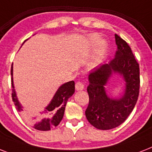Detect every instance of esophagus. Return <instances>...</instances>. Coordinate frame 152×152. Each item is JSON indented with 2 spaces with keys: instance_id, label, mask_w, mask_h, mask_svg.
<instances>
[{
  "instance_id": "obj_1",
  "label": "esophagus",
  "mask_w": 152,
  "mask_h": 152,
  "mask_svg": "<svg viewBox=\"0 0 152 152\" xmlns=\"http://www.w3.org/2000/svg\"><path fill=\"white\" fill-rule=\"evenodd\" d=\"M84 88V85H83V83L82 82H77L76 83V90L77 91H82Z\"/></svg>"
}]
</instances>
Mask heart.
<instances>
[{"label":"heart","instance_id":"b5f03b06","mask_svg":"<svg viewBox=\"0 0 152 152\" xmlns=\"http://www.w3.org/2000/svg\"><path fill=\"white\" fill-rule=\"evenodd\" d=\"M91 43H92V44L99 43V42H100L99 37L93 36L92 38L91 39ZM101 47H102V50L105 48V43H104L103 42H101Z\"/></svg>","mask_w":152,"mask_h":152}]
</instances>
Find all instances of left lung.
<instances>
[{"label": "left lung", "instance_id": "obj_1", "mask_svg": "<svg viewBox=\"0 0 152 152\" xmlns=\"http://www.w3.org/2000/svg\"><path fill=\"white\" fill-rule=\"evenodd\" d=\"M115 42L118 50L114 58L88 74L89 104L85 115L98 129H112L122 124L134 109L139 96V64L129 46L118 34H115ZM114 74L120 75L125 83L123 93L116 98L109 96L104 88Z\"/></svg>", "mask_w": 152, "mask_h": 152}]
</instances>
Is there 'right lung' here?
Returning a JSON list of instances; mask_svg holds the SVG:
<instances>
[{
	"label": "right lung",
	"mask_w": 152,
	"mask_h": 152,
	"mask_svg": "<svg viewBox=\"0 0 152 152\" xmlns=\"http://www.w3.org/2000/svg\"><path fill=\"white\" fill-rule=\"evenodd\" d=\"M12 75V97L18 112L21 113L23 117L33 124V128L40 131H49L52 128L59 125L63 118L64 109L67 101L75 92V82L69 81L60 86L55 93L49 105L44 109L42 112L34 117V114L31 111L23 108L15 93L14 83H13V66L12 64L11 69Z\"/></svg>",
	"instance_id": "right-lung-1"
}]
</instances>
